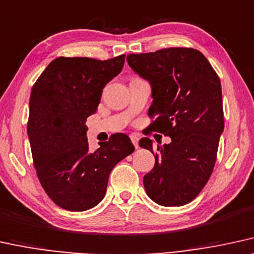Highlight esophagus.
<instances>
[{
	"mask_svg": "<svg viewBox=\"0 0 254 254\" xmlns=\"http://www.w3.org/2000/svg\"><path fill=\"white\" fill-rule=\"evenodd\" d=\"M130 138H131V142H132L134 147H136V149H138V140H139V138H138L136 134H131Z\"/></svg>",
	"mask_w": 254,
	"mask_h": 254,
	"instance_id": "1",
	"label": "esophagus"
}]
</instances>
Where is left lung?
<instances>
[{
	"label": "left lung",
	"instance_id": "1",
	"mask_svg": "<svg viewBox=\"0 0 254 254\" xmlns=\"http://www.w3.org/2000/svg\"><path fill=\"white\" fill-rule=\"evenodd\" d=\"M127 64L151 85V131L171 137L158 145L153 169L144 176L146 194L163 206H182L203 190L213 171L224 131L220 79L200 51L168 48L131 54ZM139 146L152 150L144 137Z\"/></svg>",
	"mask_w": 254,
	"mask_h": 254
}]
</instances>
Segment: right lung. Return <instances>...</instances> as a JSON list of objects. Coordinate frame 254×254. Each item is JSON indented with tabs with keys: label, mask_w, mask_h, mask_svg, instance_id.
Returning a JSON list of instances; mask_svg holds the SVG:
<instances>
[{
	"label": "right lung",
	"mask_w": 254,
	"mask_h": 254,
	"mask_svg": "<svg viewBox=\"0 0 254 254\" xmlns=\"http://www.w3.org/2000/svg\"><path fill=\"white\" fill-rule=\"evenodd\" d=\"M125 55L107 61L59 57L41 73L29 101L28 136L42 188L60 207L85 211L107 192L111 170L134 151L130 138L114 134L89 151L86 118L104 86L122 71Z\"/></svg>",
	"instance_id": "right-lung-1"
}]
</instances>
